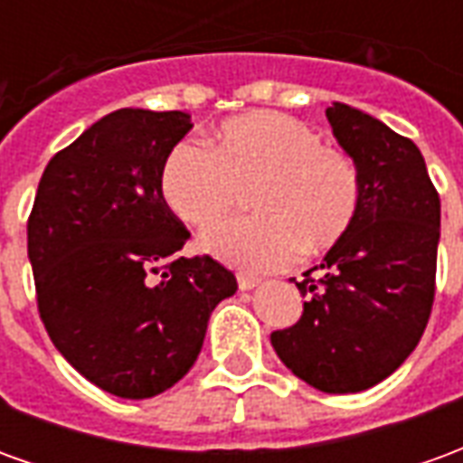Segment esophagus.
Segmentation results:
<instances>
[{"instance_id": "1", "label": "esophagus", "mask_w": 463, "mask_h": 463, "mask_svg": "<svg viewBox=\"0 0 463 463\" xmlns=\"http://www.w3.org/2000/svg\"><path fill=\"white\" fill-rule=\"evenodd\" d=\"M260 282V278H255V275H238V288H241V290H252V288H258Z\"/></svg>"}]
</instances>
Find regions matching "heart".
<instances>
[{
    "mask_svg": "<svg viewBox=\"0 0 463 463\" xmlns=\"http://www.w3.org/2000/svg\"><path fill=\"white\" fill-rule=\"evenodd\" d=\"M161 195L181 221L208 225L250 188L255 215L231 218L203 232L201 245L242 270H275L302 252L330 250L354 225L362 203L357 163L320 143L307 123L278 111L222 121L211 151L175 143L161 165Z\"/></svg>",
    "mask_w": 463,
    "mask_h": 463,
    "instance_id": "heart-1",
    "label": "heart"
}]
</instances>
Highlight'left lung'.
I'll list each match as a JSON object with an SVG mask.
<instances>
[{"mask_svg":"<svg viewBox=\"0 0 463 463\" xmlns=\"http://www.w3.org/2000/svg\"><path fill=\"white\" fill-rule=\"evenodd\" d=\"M332 133L357 163L354 225L295 282L302 317L270 335L282 364L327 394L387 379L424 335L437 280L441 203L424 156L389 126L347 104L327 109Z\"/></svg>","mask_w":463,"mask_h":463,"instance_id":"left-lung-1","label":"left lung"}]
</instances>
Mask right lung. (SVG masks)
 Returning a JSON list of instances; mask_svg holds the SVG:
<instances>
[{
  "instance_id": "right-lung-1",
  "label": "right lung",
  "mask_w": 463,
  "mask_h": 463,
  "mask_svg": "<svg viewBox=\"0 0 463 463\" xmlns=\"http://www.w3.org/2000/svg\"><path fill=\"white\" fill-rule=\"evenodd\" d=\"M183 111L118 109L44 168L26 222L36 305L54 347L123 399L171 389L198 359L215 305L238 290L161 195V165L191 131Z\"/></svg>"
}]
</instances>
